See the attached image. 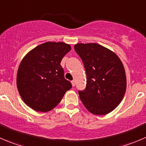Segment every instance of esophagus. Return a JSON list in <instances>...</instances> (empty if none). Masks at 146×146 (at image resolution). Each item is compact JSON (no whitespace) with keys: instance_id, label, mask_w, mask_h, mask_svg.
<instances>
[{"instance_id":"1","label":"esophagus","mask_w":146,"mask_h":146,"mask_svg":"<svg viewBox=\"0 0 146 146\" xmlns=\"http://www.w3.org/2000/svg\"><path fill=\"white\" fill-rule=\"evenodd\" d=\"M71 84H72V86L74 87L75 85H76V82H75V80H72Z\"/></svg>"}]
</instances>
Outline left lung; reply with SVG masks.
I'll return each mask as SVG.
<instances>
[{
    "instance_id": "8db88e82",
    "label": "left lung",
    "mask_w": 146,
    "mask_h": 146,
    "mask_svg": "<svg viewBox=\"0 0 146 146\" xmlns=\"http://www.w3.org/2000/svg\"><path fill=\"white\" fill-rule=\"evenodd\" d=\"M87 75L86 88L79 96L87 110L95 115L111 112L120 104L126 89L125 69L118 56L96 43L77 44Z\"/></svg>"
}]
</instances>
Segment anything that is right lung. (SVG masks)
<instances>
[{"mask_svg": "<svg viewBox=\"0 0 146 146\" xmlns=\"http://www.w3.org/2000/svg\"><path fill=\"white\" fill-rule=\"evenodd\" d=\"M70 49L71 46L64 42H47L23 58L17 70V87L28 107L42 112L50 111L71 88L60 64Z\"/></svg>", "mask_w": 146, "mask_h": 146, "instance_id": "right-lung-1", "label": "right lung"}]
</instances>
